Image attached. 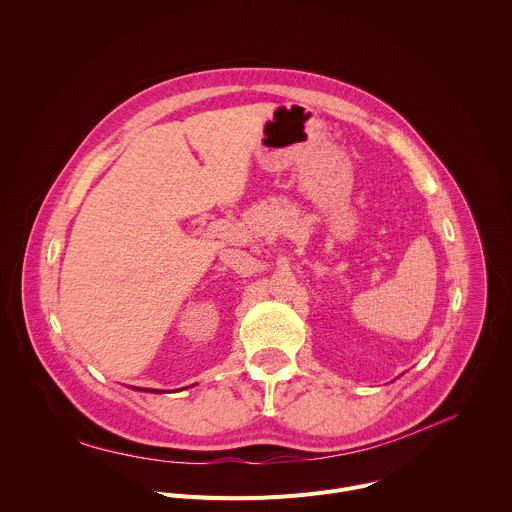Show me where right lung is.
I'll use <instances>...</instances> for the list:
<instances>
[{
  "instance_id": "1",
  "label": "right lung",
  "mask_w": 512,
  "mask_h": 512,
  "mask_svg": "<svg viewBox=\"0 0 512 512\" xmlns=\"http://www.w3.org/2000/svg\"><path fill=\"white\" fill-rule=\"evenodd\" d=\"M138 390H144V392H156V394H160L162 390H154V388H138Z\"/></svg>"
}]
</instances>
